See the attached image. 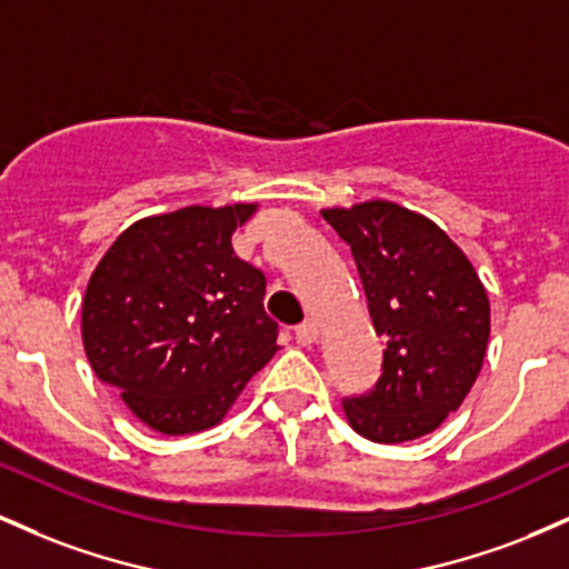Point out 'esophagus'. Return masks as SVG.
Returning a JSON list of instances; mask_svg holds the SVG:
<instances>
[{"instance_id": "obj_1", "label": "esophagus", "mask_w": 569, "mask_h": 569, "mask_svg": "<svg viewBox=\"0 0 569 569\" xmlns=\"http://www.w3.org/2000/svg\"><path fill=\"white\" fill-rule=\"evenodd\" d=\"M293 339H297V342L302 345V348H310V345H316V339H318V326H316V321L299 323L297 329H293Z\"/></svg>"}]
</instances>
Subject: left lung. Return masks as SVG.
Wrapping results in <instances>:
<instances>
[{
	"label": "left lung",
	"instance_id": "left-lung-1",
	"mask_svg": "<svg viewBox=\"0 0 569 569\" xmlns=\"http://www.w3.org/2000/svg\"><path fill=\"white\" fill-rule=\"evenodd\" d=\"M350 246L382 375L367 396L345 398L350 428L377 443L433 433L471 393L489 342V299L462 248L436 221L390 200L323 208Z\"/></svg>",
	"mask_w": 569,
	"mask_h": 569
}]
</instances>
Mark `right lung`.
I'll use <instances>...</instances> for the list:
<instances>
[{
	"instance_id": "add662e5",
	"label": "right lung",
	"mask_w": 569,
	"mask_h": 569,
	"mask_svg": "<svg viewBox=\"0 0 569 569\" xmlns=\"http://www.w3.org/2000/svg\"><path fill=\"white\" fill-rule=\"evenodd\" d=\"M257 202L187 206L133 221L88 280L82 345L101 382L162 436L219 426L276 356L267 278L232 234Z\"/></svg>"
}]
</instances>
